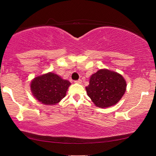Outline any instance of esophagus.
Listing matches in <instances>:
<instances>
[{"label": "esophagus", "instance_id": "obj_1", "mask_svg": "<svg viewBox=\"0 0 156 156\" xmlns=\"http://www.w3.org/2000/svg\"><path fill=\"white\" fill-rule=\"evenodd\" d=\"M75 83H78V84H80L82 83V80H80V79H79V80H75Z\"/></svg>", "mask_w": 156, "mask_h": 156}]
</instances>
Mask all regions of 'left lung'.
I'll list each match as a JSON object with an SVG mask.
<instances>
[{
  "label": "left lung",
  "instance_id": "left-lung-1",
  "mask_svg": "<svg viewBox=\"0 0 156 156\" xmlns=\"http://www.w3.org/2000/svg\"><path fill=\"white\" fill-rule=\"evenodd\" d=\"M125 79L119 73L100 69L91 75L87 93L96 106L101 108L115 105L126 91Z\"/></svg>",
  "mask_w": 156,
  "mask_h": 156
}]
</instances>
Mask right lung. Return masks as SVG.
Returning a JSON list of instances; mask_svg holds the SVG:
<instances>
[{"label":"right lung","instance_id":"obj_1","mask_svg":"<svg viewBox=\"0 0 156 156\" xmlns=\"http://www.w3.org/2000/svg\"><path fill=\"white\" fill-rule=\"evenodd\" d=\"M71 83L54 73L38 76L31 83L34 96L44 105H55L65 96Z\"/></svg>","mask_w":156,"mask_h":156}]
</instances>
